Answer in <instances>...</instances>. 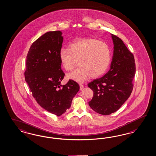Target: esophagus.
Returning a JSON list of instances; mask_svg holds the SVG:
<instances>
[{
  "mask_svg": "<svg viewBox=\"0 0 156 156\" xmlns=\"http://www.w3.org/2000/svg\"><path fill=\"white\" fill-rule=\"evenodd\" d=\"M83 88V85H82V84H80V90H82Z\"/></svg>",
  "mask_w": 156,
  "mask_h": 156,
  "instance_id": "34e87169",
  "label": "esophagus"
}]
</instances>
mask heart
Instances as JSON below:
<instances>
[{
  "label": "heart",
  "instance_id": "b5f03b06",
  "mask_svg": "<svg viewBox=\"0 0 156 156\" xmlns=\"http://www.w3.org/2000/svg\"><path fill=\"white\" fill-rule=\"evenodd\" d=\"M59 59L66 71L71 70L78 59L79 66L67 74V78L82 82L90 76L97 78L107 71L111 62V51L104 41L93 38H80L70 43L69 49H60Z\"/></svg>",
  "mask_w": 156,
  "mask_h": 156
}]
</instances>
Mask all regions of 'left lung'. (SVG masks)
I'll return each instance as SVG.
<instances>
[{"instance_id": "obj_1", "label": "left lung", "mask_w": 156, "mask_h": 156, "mask_svg": "<svg viewBox=\"0 0 156 156\" xmlns=\"http://www.w3.org/2000/svg\"><path fill=\"white\" fill-rule=\"evenodd\" d=\"M113 53L110 69L87 86L93 91L89 105L96 112L108 115L118 111L133 89L135 74L134 57L118 37L111 34Z\"/></svg>"}]
</instances>
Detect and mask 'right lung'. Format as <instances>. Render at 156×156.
Instances as JSON below:
<instances>
[{
  "label": "right lung",
  "mask_w": 156,
  "mask_h": 156,
  "mask_svg": "<svg viewBox=\"0 0 156 156\" xmlns=\"http://www.w3.org/2000/svg\"><path fill=\"white\" fill-rule=\"evenodd\" d=\"M62 32H48L37 39L27 56L25 81L38 104L59 116L71 106L80 90L73 80L61 85L65 73L61 69L59 54L62 47Z\"/></svg>",
  "instance_id": "right-lung-1"
}]
</instances>
